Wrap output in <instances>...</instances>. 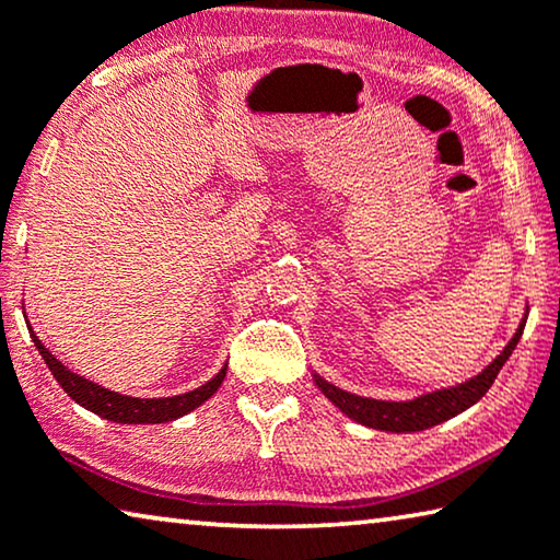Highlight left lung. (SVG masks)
Instances as JSON below:
<instances>
[{
    "mask_svg": "<svg viewBox=\"0 0 560 560\" xmlns=\"http://www.w3.org/2000/svg\"><path fill=\"white\" fill-rule=\"evenodd\" d=\"M528 314H523L521 324L513 334V339L505 343V349L495 357L481 374L464 381V384L441 388V392H431L423 396H416L411 401H378V398H363L357 394L343 392V388L328 384L318 374H314L316 386L322 388V394L331 401L336 408L353 419L357 423L369 425V429L378 431H392V433H413L431 429V425H439L443 421L454 419L460 411L471 408L478 398L491 388V384L499 376L503 363L516 349V343L523 334V326H526Z\"/></svg>",
    "mask_w": 560,
    "mask_h": 560,
    "instance_id": "left-lung-1",
    "label": "left lung"
}]
</instances>
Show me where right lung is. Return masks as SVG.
<instances>
[{"label":"right lung","mask_w":560,"mask_h":560,"mask_svg":"<svg viewBox=\"0 0 560 560\" xmlns=\"http://www.w3.org/2000/svg\"><path fill=\"white\" fill-rule=\"evenodd\" d=\"M32 341L37 346L42 359L47 361V366L51 371V376L59 381V386L74 398L79 406H84L86 411H92L96 416H102L106 421L114 423H166L179 419V416H186L194 408L201 406L207 398L217 394V388L221 386V381L226 376V366L219 371V374L207 381V384L194 388L189 394H179V396H166V398H135V396H124L117 392H109L94 381H89L84 376L69 371L65 363H61L55 353L49 349H44V343L39 341V336L32 331Z\"/></svg>","instance_id":"add662e5"}]
</instances>
